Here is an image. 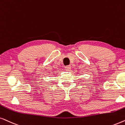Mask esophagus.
<instances>
[{
    "instance_id": "obj_1",
    "label": "esophagus",
    "mask_w": 125,
    "mask_h": 125,
    "mask_svg": "<svg viewBox=\"0 0 125 125\" xmlns=\"http://www.w3.org/2000/svg\"><path fill=\"white\" fill-rule=\"evenodd\" d=\"M71 70V66H67L65 67V70L66 71H70Z\"/></svg>"
}]
</instances>
